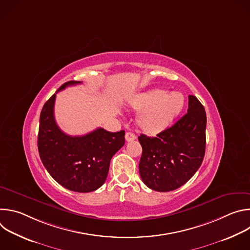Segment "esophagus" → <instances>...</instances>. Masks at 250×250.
<instances>
[{
  "label": "esophagus",
  "mask_w": 250,
  "mask_h": 250,
  "mask_svg": "<svg viewBox=\"0 0 250 250\" xmlns=\"http://www.w3.org/2000/svg\"><path fill=\"white\" fill-rule=\"evenodd\" d=\"M135 138H136V135H135L133 132L128 131V132L125 133V140H126V141H132V140H134Z\"/></svg>",
  "instance_id": "1"
}]
</instances>
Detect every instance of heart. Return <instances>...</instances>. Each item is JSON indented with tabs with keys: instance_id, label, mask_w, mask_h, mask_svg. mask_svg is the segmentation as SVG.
Returning a JSON list of instances; mask_svg holds the SVG:
<instances>
[{
	"instance_id": "1",
	"label": "heart",
	"mask_w": 250,
	"mask_h": 250,
	"mask_svg": "<svg viewBox=\"0 0 250 250\" xmlns=\"http://www.w3.org/2000/svg\"><path fill=\"white\" fill-rule=\"evenodd\" d=\"M184 96L179 92L168 93L164 89H153L134 96L129 105L141 112L138 125L145 131L157 134L169 127L184 108Z\"/></svg>"
}]
</instances>
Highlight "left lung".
Here are the masks:
<instances>
[{
  "instance_id": "1",
  "label": "left lung",
  "mask_w": 250,
  "mask_h": 250,
  "mask_svg": "<svg viewBox=\"0 0 250 250\" xmlns=\"http://www.w3.org/2000/svg\"><path fill=\"white\" fill-rule=\"evenodd\" d=\"M188 113L155 137L140 134L142 147L139 174L142 181L157 192L176 190L200 168L206 150L207 116L204 105L189 97Z\"/></svg>"
}]
</instances>
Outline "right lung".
<instances>
[{"instance_id": "add662e5", "label": "right lung", "mask_w": 250, "mask_h": 250, "mask_svg": "<svg viewBox=\"0 0 250 250\" xmlns=\"http://www.w3.org/2000/svg\"><path fill=\"white\" fill-rule=\"evenodd\" d=\"M81 83L66 82L57 92ZM55 98L56 94L50 97L41 113L38 136L41 159L64 188L79 193L95 191L104 183L112 157L125 145V130L111 132L99 127L85 135H68L55 122Z\"/></svg>"}]
</instances>
